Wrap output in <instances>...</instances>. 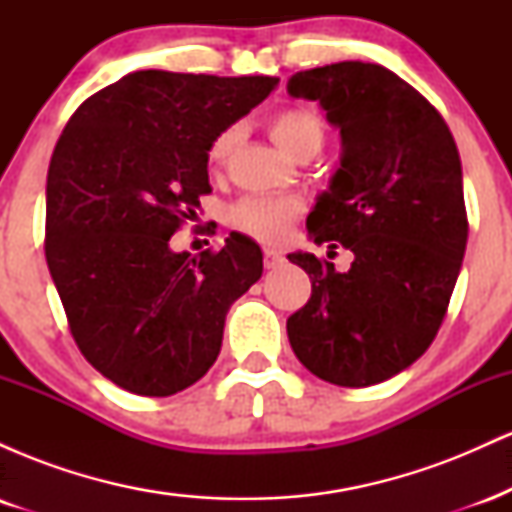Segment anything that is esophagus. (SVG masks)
Listing matches in <instances>:
<instances>
[{
	"label": "esophagus",
	"mask_w": 512,
	"mask_h": 512,
	"mask_svg": "<svg viewBox=\"0 0 512 512\" xmlns=\"http://www.w3.org/2000/svg\"><path fill=\"white\" fill-rule=\"evenodd\" d=\"M281 260H284V255H281L279 250H274V248H264V267H267V269H274L276 264H279Z\"/></svg>",
	"instance_id": "obj_1"
}]
</instances>
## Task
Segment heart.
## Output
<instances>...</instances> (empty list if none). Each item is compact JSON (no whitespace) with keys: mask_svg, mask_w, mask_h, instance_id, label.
<instances>
[{"mask_svg":"<svg viewBox=\"0 0 512 512\" xmlns=\"http://www.w3.org/2000/svg\"><path fill=\"white\" fill-rule=\"evenodd\" d=\"M274 142L293 156L303 146H320L322 142V125L315 113L310 110H284L274 115L269 122ZM233 142H236V129H223L216 134L209 146V163L221 166L231 154ZM301 211V202L296 197L284 195H250L243 197L231 211V223L238 231L250 233L260 240H279L289 231L293 216Z\"/></svg>","mask_w":512,"mask_h":512,"instance_id":"obj_1","label":"heart"}]
</instances>
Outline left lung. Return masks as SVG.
I'll use <instances>...</instances> for the list:
<instances>
[{
	"instance_id": "left-lung-1",
	"label": "left lung",
	"mask_w": 512,
	"mask_h": 512,
	"mask_svg": "<svg viewBox=\"0 0 512 512\" xmlns=\"http://www.w3.org/2000/svg\"><path fill=\"white\" fill-rule=\"evenodd\" d=\"M289 93L320 105L342 137L339 168L305 221L310 238L354 252L349 272L289 255L313 284L286 320L291 349L332 385L383 383L424 354L448 310L469 231L460 154L438 110L380 64L298 72Z\"/></svg>"
}]
</instances>
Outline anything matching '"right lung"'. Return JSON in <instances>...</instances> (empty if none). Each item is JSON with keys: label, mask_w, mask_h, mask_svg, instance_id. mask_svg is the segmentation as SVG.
Returning a JSON list of instances; mask_svg holds the SVG:
<instances>
[{"label": "right lung", "mask_w": 512, "mask_h": 512, "mask_svg": "<svg viewBox=\"0 0 512 512\" xmlns=\"http://www.w3.org/2000/svg\"><path fill=\"white\" fill-rule=\"evenodd\" d=\"M276 76L144 69L76 108L50 158L45 257L74 342L122 390L168 397L221 351L228 308L262 276V250L231 233L216 252L170 236L211 192L209 146L260 105Z\"/></svg>", "instance_id": "right-lung-1"}]
</instances>
